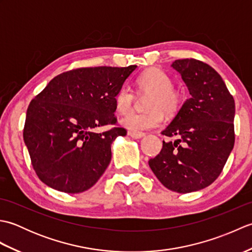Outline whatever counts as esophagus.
<instances>
[{
  "instance_id": "obj_1",
  "label": "esophagus",
  "mask_w": 252,
  "mask_h": 252,
  "mask_svg": "<svg viewBox=\"0 0 252 252\" xmlns=\"http://www.w3.org/2000/svg\"><path fill=\"white\" fill-rule=\"evenodd\" d=\"M127 134H129L132 138H135V140H137V138H142L144 135H145L143 132L137 133V132H131V131L127 133Z\"/></svg>"
}]
</instances>
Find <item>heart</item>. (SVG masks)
<instances>
[{
	"label": "heart",
	"instance_id": "obj_1",
	"mask_svg": "<svg viewBox=\"0 0 252 252\" xmlns=\"http://www.w3.org/2000/svg\"><path fill=\"white\" fill-rule=\"evenodd\" d=\"M137 89L143 93H151L146 112H131L120 120L126 129L140 133L162 125L163 114L173 116L182 105V95L173 89V81L168 73L159 68H149L136 79ZM135 100L134 92L121 87L114 97L118 112L126 115L131 111Z\"/></svg>",
	"mask_w": 252,
	"mask_h": 252
}]
</instances>
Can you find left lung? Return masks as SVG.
I'll return each mask as SVG.
<instances>
[{"label": "left lung", "mask_w": 252, "mask_h": 252, "mask_svg": "<svg viewBox=\"0 0 252 252\" xmlns=\"http://www.w3.org/2000/svg\"><path fill=\"white\" fill-rule=\"evenodd\" d=\"M186 84L190 97L161 132L174 142L148 161L167 189L186 194L205 189L220 175L235 143V101L215 69L185 58L171 65Z\"/></svg>", "instance_id": "8db88e82"}]
</instances>
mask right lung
I'll list each match as a JSON object with an SVG mask.
<instances>
[{
	"label": "right lung",
	"instance_id": "right-lung-1",
	"mask_svg": "<svg viewBox=\"0 0 252 252\" xmlns=\"http://www.w3.org/2000/svg\"><path fill=\"white\" fill-rule=\"evenodd\" d=\"M137 66L90 67L52 79L27 109L24 141L36 175L56 190L78 194L98 181L111 144L126 130L116 125L114 97Z\"/></svg>",
	"mask_w": 252,
	"mask_h": 252
}]
</instances>
